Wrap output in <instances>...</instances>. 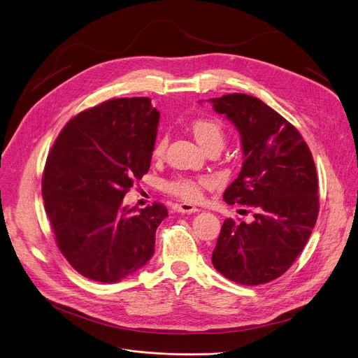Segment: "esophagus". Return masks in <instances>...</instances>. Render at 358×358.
<instances>
[{"label": "esophagus", "instance_id": "1", "mask_svg": "<svg viewBox=\"0 0 358 358\" xmlns=\"http://www.w3.org/2000/svg\"><path fill=\"white\" fill-rule=\"evenodd\" d=\"M176 208H177V213H181V214H192V213H196V211H198L196 207L191 206V203H185V202L178 203V206H177Z\"/></svg>", "mask_w": 358, "mask_h": 358}]
</instances>
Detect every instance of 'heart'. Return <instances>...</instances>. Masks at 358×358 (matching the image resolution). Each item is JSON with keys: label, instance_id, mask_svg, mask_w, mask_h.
<instances>
[{"label": "heart", "instance_id": "obj_1", "mask_svg": "<svg viewBox=\"0 0 358 358\" xmlns=\"http://www.w3.org/2000/svg\"><path fill=\"white\" fill-rule=\"evenodd\" d=\"M191 131L196 141L206 148L218 147L221 148L225 141V126L221 120L215 117H199L191 123ZM167 147V137H160L155 147H152V156L162 157ZM213 185V180L207 176L189 177L177 176L164 182V189L171 195H176L187 202H195L202 196L206 188Z\"/></svg>", "mask_w": 358, "mask_h": 358}]
</instances>
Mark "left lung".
Returning a JSON list of instances; mask_svg holds the SVG:
<instances>
[{
	"mask_svg": "<svg viewBox=\"0 0 358 358\" xmlns=\"http://www.w3.org/2000/svg\"><path fill=\"white\" fill-rule=\"evenodd\" d=\"M210 101L242 140V170L224 199L255 213L250 224L224 221L211 261L235 283H268L292 266L316 225L319 185L312 151L299 130L258 97L232 93Z\"/></svg>",
	"mask_w": 358,
	"mask_h": 358,
	"instance_id": "left-lung-1",
	"label": "left lung"
}]
</instances>
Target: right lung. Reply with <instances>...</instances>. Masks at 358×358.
Returning <instances> with one entry per match:
<instances>
[{
	"label": "right lung",
	"mask_w": 358,
	"mask_h": 358,
	"mask_svg": "<svg viewBox=\"0 0 358 358\" xmlns=\"http://www.w3.org/2000/svg\"><path fill=\"white\" fill-rule=\"evenodd\" d=\"M159 120L148 97L106 100L72 117L49 151L45 213L59 250L87 279L119 282L155 253L167 208L155 202L136 213L123 198L150 169Z\"/></svg>",
	"instance_id": "right-lung-1"
}]
</instances>
